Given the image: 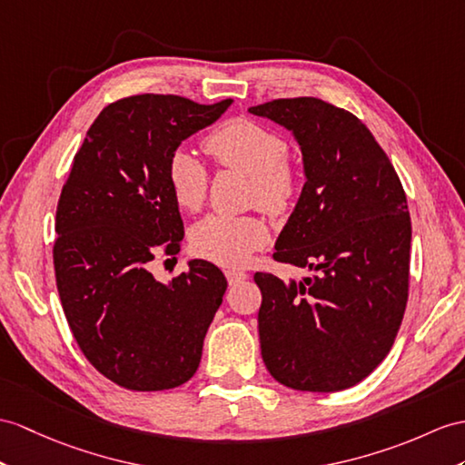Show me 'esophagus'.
Here are the masks:
<instances>
[{
    "instance_id": "34e87169",
    "label": "esophagus",
    "mask_w": 465,
    "mask_h": 465,
    "mask_svg": "<svg viewBox=\"0 0 465 465\" xmlns=\"http://www.w3.org/2000/svg\"><path fill=\"white\" fill-rule=\"evenodd\" d=\"M224 276H226V280H229V284H236V282H242L248 278L246 272L239 270V268H226Z\"/></svg>"
}]
</instances>
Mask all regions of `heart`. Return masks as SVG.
Listing matches in <instances>:
<instances>
[{"instance_id": "b5f03b06", "label": "heart", "mask_w": 465, "mask_h": 465, "mask_svg": "<svg viewBox=\"0 0 465 465\" xmlns=\"http://www.w3.org/2000/svg\"><path fill=\"white\" fill-rule=\"evenodd\" d=\"M203 147L214 162L251 177V199L270 214L284 213L298 191V173L280 134L248 118H232L207 134ZM207 172L193 155L177 150L167 162V185L179 209L195 213L207 197ZM268 242L262 219L209 214L191 231L195 254L211 262L244 264Z\"/></svg>"}]
</instances>
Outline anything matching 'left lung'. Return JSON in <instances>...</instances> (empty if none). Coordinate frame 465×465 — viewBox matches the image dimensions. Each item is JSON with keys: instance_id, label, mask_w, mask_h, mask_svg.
I'll list each match as a JSON object with an SVG mask.
<instances>
[{"instance_id": "8db88e82", "label": "left lung", "mask_w": 465, "mask_h": 465, "mask_svg": "<svg viewBox=\"0 0 465 465\" xmlns=\"http://www.w3.org/2000/svg\"><path fill=\"white\" fill-rule=\"evenodd\" d=\"M298 140L305 185L276 241V262L310 268L284 282L256 272L260 349L284 387H353L389 355L409 300L412 226L399 175L369 128L300 96L248 108Z\"/></svg>"}]
</instances>
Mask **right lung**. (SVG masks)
<instances>
[{"label": "right lung", "instance_id": "add662e5", "mask_svg": "<svg viewBox=\"0 0 465 465\" xmlns=\"http://www.w3.org/2000/svg\"><path fill=\"white\" fill-rule=\"evenodd\" d=\"M231 102L122 98L100 112L74 153L56 205V290L78 347L118 387L175 389L199 367L226 278L207 260H191L162 284L150 262L177 254L183 241L169 157Z\"/></svg>", "mask_w": 465, "mask_h": 465}]
</instances>
